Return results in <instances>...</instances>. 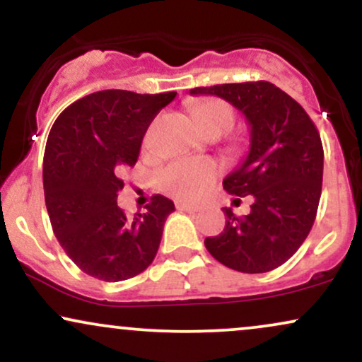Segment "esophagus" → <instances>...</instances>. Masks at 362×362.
<instances>
[{"instance_id":"34e87169","label":"esophagus","mask_w":362,"mask_h":362,"mask_svg":"<svg viewBox=\"0 0 362 362\" xmlns=\"http://www.w3.org/2000/svg\"><path fill=\"white\" fill-rule=\"evenodd\" d=\"M180 211H185V213H197L199 207L197 206H192V204H187V202H180V204L177 206Z\"/></svg>"}]
</instances>
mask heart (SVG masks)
<instances>
[{
  "label": "heart",
  "mask_w": 362,
  "mask_h": 362,
  "mask_svg": "<svg viewBox=\"0 0 362 362\" xmlns=\"http://www.w3.org/2000/svg\"><path fill=\"white\" fill-rule=\"evenodd\" d=\"M192 117L204 134L228 132L235 124V112L223 100H206L192 109ZM218 178V165L211 160H182L161 172V185L167 192L195 201L214 184Z\"/></svg>",
  "instance_id": "b5f03b06"
}]
</instances>
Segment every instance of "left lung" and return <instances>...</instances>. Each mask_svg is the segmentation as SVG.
Instances as JSON below:
<instances>
[{"mask_svg": "<svg viewBox=\"0 0 362 362\" xmlns=\"http://www.w3.org/2000/svg\"><path fill=\"white\" fill-rule=\"evenodd\" d=\"M190 95L221 97L250 124L248 155L223 187L236 197L253 195L252 211L238 218L223 207L226 226L207 236L206 248L233 271H274L296 253L317 218L323 178L318 129L300 103L269 81L197 86Z\"/></svg>", "mask_w": 362, "mask_h": 362, "instance_id": "obj_1", "label": "left lung"}]
</instances>
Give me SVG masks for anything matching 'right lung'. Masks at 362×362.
<instances>
[{"instance_id":"1","label":"right lung","mask_w":362,"mask_h":362,"mask_svg":"<svg viewBox=\"0 0 362 362\" xmlns=\"http://www.w3.org/2000/svg\"><path fill=\"white\" fill-rule=\"evenodd\" d=\"M175 97L95 91L62 110L49 132L42 170L49 219L66 255L95 279H131L156 257L173 202L153 195L144 213L129 218L117 195L149 124Z\"/></svg>"}]
</instances>
